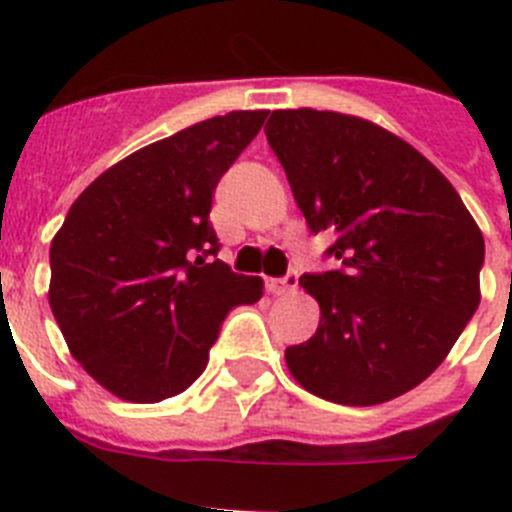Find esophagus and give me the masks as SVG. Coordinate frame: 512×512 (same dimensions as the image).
Instances as JSON below:
<instances>
[{"instance_id":"obj_1","label":"esophagus","mask_w":512,"mask_h":512,"mask_svg":"<svg viewBox=\"0 0 512 512\" xmlns=\"http://www.w3.org/2000/svg\"><path fill=\"white\" fill-rule=\"evenodd\" d=\"M266 289H269L271 295H289V292H295L297 289V274H292V271H289L287 277L266 279Z\"/></svg>"}]
</instances>
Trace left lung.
<instances>
[{
  "label": "left lung",
  "instance_id": "1",
  "mask_svg": "<svg viewBox=\"0 0 512 512\" xmlns=\"http://www.w3.org/2000/svg\"><path fill=\"white\" fill-rule=\"evenodd\" d=\"M277 153L312 233L338 269L300 277L320 305L315 336L284 351L312 395L395 400L449 356L479 307L485 238L459 192L410 143L341 112H271Z\"/></svg>",
  "mask_w": 512,
  "mask_h": 512
}]
</instances>
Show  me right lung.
I'll list each match as a JSON object with an SVG mask.
<instances>
[{
	"label": "right lung",
	"mask_w": 512,
	"mask_h": 512,
	"mask_svg": "<svg viewBox=\"0 0 512 512\" xmlns=\"http://www.w3.org/2000/svg\"><path fill=\"white\" fill-rule=\"evenodd\" d=\"M264 110L197 122L130 153L71 205L51 243L53 318L104 390L161 402L205 372L225 315L264 282L217 259L220 176L256 138Z\"/></svg>",
	"instance_id": "1"
}]
</instances>
